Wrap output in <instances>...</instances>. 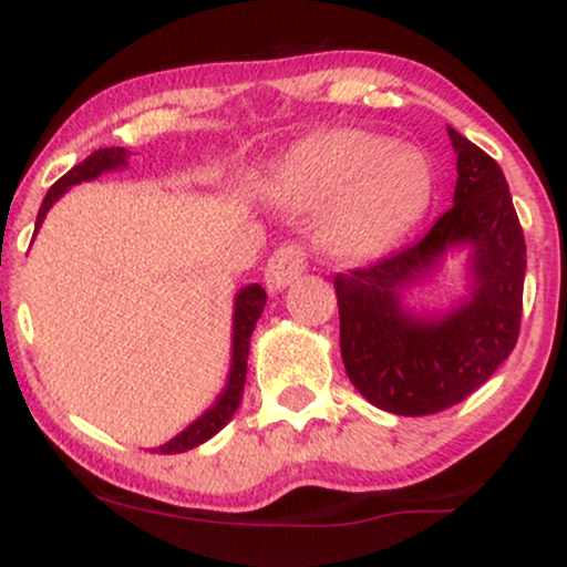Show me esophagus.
I'll return each instance as SVG.
<instances>
[{"mask_svg":"<svg viewBox=\"0 0 567 567\" xmlns=\"http://www.w3.org/2000/svg\"><path fill=\"white\" fill-rule=\"evenodd\" d=\"M306 269V254L300 246H279L264 269V282H267L269 292H277L303 275Z\"/></svg>","mask_w":567,"mask_h":567,"instance_id":"34e87169","label":"esophagus"}]
</instances>
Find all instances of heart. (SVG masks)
I'll return each instance as SVG.
<instances>
[{
	"instance_id": "obj_1",
	"label": "heart",
	"mask_w": 567,
	"mask_h": 567,
	"mask_svg": "<svg viewBox=\"0 0 567 567\" xmlns=\"http://www.w3.org/2000/svg\"><path fill=\"white\" fill-rule=\"evenodd\" d=\"M267 196L290 212L328 209L319 243L342 261H371L424 217L432 169L413 148H390L382 135L332 131L296 148Z\"/></svg>"
}]
</instances>
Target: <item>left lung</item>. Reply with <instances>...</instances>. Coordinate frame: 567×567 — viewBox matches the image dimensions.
I'll list each match as a JSON object with an SVG mask.
<instances>
[{
	"instance_id": "8db88e82",
	"label": "left lung",
	"mask_w": 567,
	"mask_h": 567,
	"mask_svg": "<svg viewBox=\"0 0 567 567\" xmlns=\"http://www.w3.org/2000/svg\"><path fill=\"white\" fill-rule=\"evenodd\" d=\"M457 154L453 206L424 238L334 277L340 353L371 405L429 415L478 390L518 342L526 240L499 164L447 127ZM468 247L470 296L447 312L415 315L404 290L425 281L450 249Z\"/></svg>"
}]
</instances>
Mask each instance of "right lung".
Listing matches in <instances>:
<instances>
[{
    "label": "right lung",
    "instance_id": "right-lung-1",
    "mask_svg": "<svg viewBox=\"0 0 567 567\" xmlns=\"http://www.w3.org/2000/svg\"><path fill=\"white\" fill-rule=\"evenodd\" d=\"M127 156L131 152L127 148L112 146V148H99L91 156H85L81 164H75L68 175H62L49 193L44 196V204H41L39 217H35V233L44 225L47 212L52 209L54 200H60L64 193H68L73 185L93 181L102 172L127 167ZM33 233V235H35ZM264 306H267V292H264L261 285H246L238 296H235V311H233V361H230V374H227L225 390L219 392V398L214 400V405L206 413H200L190 426H185L181 434L172 436L169 442L154 447V453L162 455H175V453H188V450L198 447L206 440H212L219 429L227 426V421L233 419L235 411H238L243 400V386H246V371H248V350H250V334H254L256 321H259Z\"/></svg>",
    "mask_w": 567,
    "mask_h": 567
}]
</instances>
